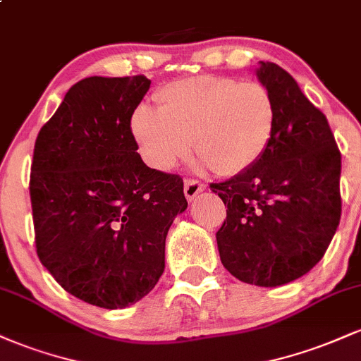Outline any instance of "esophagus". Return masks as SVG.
I'll return each instance as SVG.
<instances>
[{"label":"esophagus","mask_w":361,"mask_h":361,"mask_svg":"<svg viewBox=\"0 0 361 361\" xmlns=\"http://www.w3.org/2000/svg\"><path fill=\"white\" fill-rule=\"evenodd\" d=\"M205 190V185L200 183V181L197 180H185V186H183V192H185V197L186 200L192 202L195 197H197L198 193H202Z\"/></svg>","instance_id":"obj_1"}]
</instances>
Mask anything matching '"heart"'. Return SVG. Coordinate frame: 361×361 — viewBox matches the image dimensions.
I'll list each match as a JSON object with an SVG mask.
<instances>
[{
    "instance_id": "1",
    "label": "heart",
    "mask_w": 361,
    "mask_h": 361,
    "mask_svg": "<svg viewBox=\"0 0 361 361\" xmlns=\"http://www.w3.org/2000/svg\"><path fill=\"white\" fill-rule=\"evenodd\" d=\"M159 110L135 109L132 134L154 169L169 171L192 149L221 176L255 166L270 146L276 109L255 81L197 76L169 82L156 94Z\"/></svg>"
}]
</instances>
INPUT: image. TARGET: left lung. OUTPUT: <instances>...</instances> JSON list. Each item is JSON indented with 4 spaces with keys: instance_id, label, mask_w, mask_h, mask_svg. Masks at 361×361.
Instances as JSON below:
<instances>
[{
    "instance_id": "obj_1",
    "label": "left lung",
    "mask_w": 361,
    "mask_h": 361,
    "mask_svg": "<svg viewBox=\"0 0 361 361\" xmlns=\"http://www.w3.org/2000/svg\"><path fill=\"white\" fill-rule=\"evenodd\" d=\"M256 76L275 103V130L255 166L210 185L227 205L215 238L231 275L279 287L312 270L336 233L341 152L326 115L285 69L261 61Z\"/></svg>"
}]
</instances>
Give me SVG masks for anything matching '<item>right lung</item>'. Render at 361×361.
Returning <instances> with one entry per match:
<instances>
[{
    "mask_svg": "<svg viewBox=\"0 0 361 361\" xmlns=\"http://www.w3.org/2000/svg\"><path fill=\"white\" fill-rule=\"evenodd\" d=\"M151 80L85 78L40 128L30 173L35 247L66 292L103 309L146 297L188 202L180 175L144 164L130 118Z\"/></svg>",
    "mask_w": 361,
    "mask_h": 361,
    "instance_id": "add662e5",
    "label": "right lung"
}]
</instances>
